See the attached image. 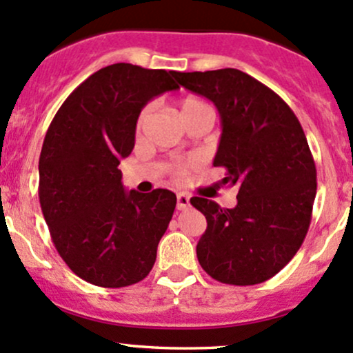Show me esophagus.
<instances>
[{"label":"esophagus","mask_w":353,"mask_h":353,"mask_svg":"<svg viewBox=\"0 0 353 353\" xmlns=\"http://www.w3.org/2000/svg\"><path fill=\"white\" fill-rule=\"evenodd\" d=\"M185 208H189V196L184 194V192H179V194H177V209L183 211Z\"/></svg>","instance_id":"1"}]
</instances>
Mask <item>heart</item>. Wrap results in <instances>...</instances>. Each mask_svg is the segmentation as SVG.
I'll use <instances>...</instances> for the list:
<instances>
[{"label":"heart","instance_id":"obj_1","mask_svg":"<svg viewBox=\"0 0 353 353\" xmlns=\"http://www.w3.org/2000/svg\"><path fill=\"white\" fill-rule=\"evenodd\" d=\"M179 107H181V115H183V119L189 117V115H192V114H197V112H206V110L212 112L211 107H209L206 102L196 99V97H185V99L181 100ZM150 110H152V107L145 105L141 110V114H139L137 123H135V129H137V132H141L142 127H144V123H145L147 117H149ZM196 165H197V159H194V157L176 159V161L170 162V172H172L176 177H184L185 174H189V170L194 169Z\"/></svg>","mask_w":353,"mask_h":353}]
</instances>
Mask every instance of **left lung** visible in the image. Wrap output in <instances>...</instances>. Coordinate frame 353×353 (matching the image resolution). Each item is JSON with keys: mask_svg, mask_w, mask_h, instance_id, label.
<instances>
[{"mask_svg": "<svg viewBox=\"0 0 353 353\" xmlns=\"http://www.w3.org/2000/svg\"><path fill=\"white\" fill-rule=\"evenodd\" d=\"M172 75L218 108L223 132L212 164L238 189L231 209L191 199L208 221L199 265L221 283H263L295 256L312 221L316 169L303 129L281 97L241 70Z\"/></svg>", "mask_w": 353, "mask_h": 353, "instance_id": "1", "label": "left lung"}]
</instances>
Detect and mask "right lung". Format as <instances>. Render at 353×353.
<instances>
[{
  "instance_id": "right-lung-1",
  "label": "right lung",
  "mask_w": 353,
  "mask_h": 353,
  "mask_svg": "<svg viewBox=\"0 0 353 353\" xmlns=\"http://www.w3.org/2000/svg\"><path fill=\"white\" fill-rule=\"evenodd\" d=\"M174 72L132 63L100 68L58 108L40 154L41 211L68 268L88 283L122 288L152 270L176 194L125 191L120 159L154 97L176 90Z\"/></svg>"
}]
</instances>
